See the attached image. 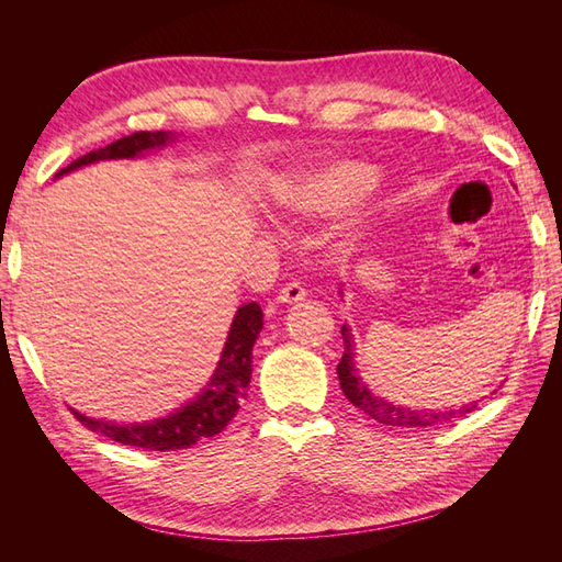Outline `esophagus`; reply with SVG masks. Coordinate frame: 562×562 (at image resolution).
I'll use <instances>...</instances> for the list:
<instances>
[{"label": "esophagus", "instance_id": "1", "mask_svg": "<svg viewBox=\"0 0 562 562\" xmlns=\"http://www.w3.org/2000/svg\"><path fill=\"white\" fill-rule=\"evenodd\" d=\"M304 295H307V291H304V288L297 281H291V283H285L281 291H279V302L295 304V302L304 300Z\"/></svg>", "mask_w": 562, "mask_h": 562}]
</instances>
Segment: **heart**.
Returning a JSON list of instances; mask_svg holds the SVG:
<instances>
[{"instance_id":"heart-1","label":"heart","mask_w":562,"mask_h":562,"mask_svg":"<svg viewBox=\"0 0 562 562\" xmlns=\"http://www.w3.org/2000/svg\"><path fill=\"white\" fill-rule=\"evenodd\" d=\"M375 182V168L359 159L323 161L285 182L279 196L288 215L318 217L347 209Z\"/></svg>"}]
</instances>
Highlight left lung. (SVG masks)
I'll use <instances>...</instances> for the list:
<instances>
[{
  "label": "left lung",
  "mask_w": 562,
  "mask_h": 562,
  "mask_svg": "<svg viewBox=\"0 0 562 562\" xmlns=\"http://www.w3.org/2000/svg\"><path fill=\"white\" fill-rule=\"evenodd\" d=\"M342 339H345V353L342 359L337 363V375H339V386H342L345 396L359 407L361 413H366L370 419H375L380 424H386V427H434V424L448 422L452 417H459L464 413H471L475 403H467L457 411H415V407L407 405H394L384 398H380L378 394H372L368 389V384L361 380L359 372H356V363H353V335L351 328L342 326Z\"/></svg>",
  "instance_id": "1"
}]
</instances>
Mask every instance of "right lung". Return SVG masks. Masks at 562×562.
<instances>
[{"instance_id": "1", "label": "right lung", "mask_w": 562, "mask_h": 562, "mask_svg": "<svg viewBox=\"0 0 562 562\" xmlns=\"http://www.w3.org/2000/svg\"><path fill=\"white\" fill-rule=\"evenodd\" d=\"M173 140H176V133L171 131L133 133V135H126V138L110 143L108 147L93 149L89 155L79 157L70 166L60 168L56 178L95 161L135 159L145 155V151L159 149ZM260 330H262V310L258 302H248L244 307L236 310L223 356H220L211 382L194 401L184 403L171 415L151 419V422L114 424L105 419L87 417L72 411V407L70 411L83 427L95 434H103L110 440H116V443L145 448V450H159V452L190 448L196 443V440L211 438L223 431L236 415V411H239L241 398H246V389L250 384L252 345L255 339H258Z\"/></svg>"}]
</instances>
